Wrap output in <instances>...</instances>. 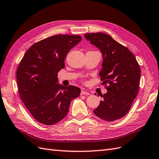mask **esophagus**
I'll use <instances>...</instances> for the list:
<instances>
[{"mask_svg":"<svg viewBox=\"0 0 159 159\" xmlns=\"http://www.w3.org/2000/svg\"><path fill=\"white\" fill-rule=\"evenodd\" d=\"M80 94L81 95H89V94H90V93L87 90H84V89H82V90H81Z\"/></svg>","mask_w":159,"mask_h":159,"instance_id":"34e87169","label":"esophagus"}]
</instances>
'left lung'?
Segmentation results:
<instances>
[{"label":"left lung","instance_id":"left-lung-1","mask_svg":"<svg viewBox=\"0 0 159 159\" xmlns=\"http://www.w3.org/2000/svg\"><path fill=\"white\" fill-rule=\"evenodd\" d=\"M84 37L103 56L99 75L107 92L101 94L103 100L94 114L105 121L116 120L127 114L138 93L139 65L133 53L109 35L97 33Z\"/></svg>","mask_w":159,"mask_h":159}]
</instances>
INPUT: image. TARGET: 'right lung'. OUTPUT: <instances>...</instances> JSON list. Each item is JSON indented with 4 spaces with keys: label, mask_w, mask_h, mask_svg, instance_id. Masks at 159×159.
<instances>
[{
    "label": "right lung",
    "mask_w": 159,
    "mask_h": 159,
    "mask_svg": "<svg viewBox=\"0 0 159 159\" xmlns=\"http://www.w3.org/2000/svg\"><path fill=\"white\" fill-rule=\"evenodd\" d=\"M82 40L80 35L57 34L39 41L24 54L17 69L21 99L33 118L45 125H53L67 114L70 101L80 89L57 84L58 73L65 67L70 49Z\"/></svg>",
    "instance_id": "obj_1"
}]
</instances>
